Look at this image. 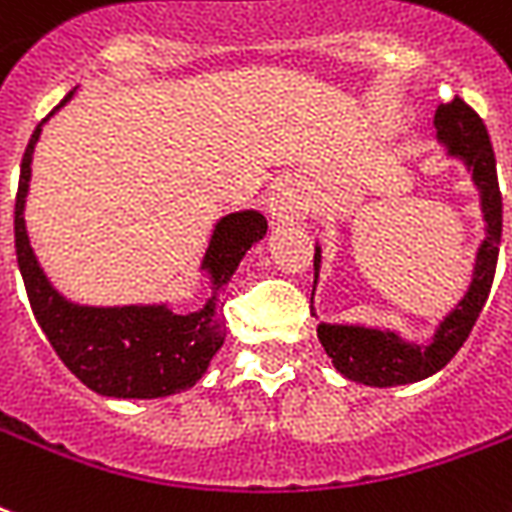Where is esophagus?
Returning a JSON list of instances; mask_svg holds the SVG:
<instances>
[{"label":"esophagus","instance_id":"esophagus-1","mask_svg":"<svg viewBox=\"0 0 512 512\" xmlns=\"http://www.w3.org/2000/svg\"><path fill=\"white\" fill-rule=\"evenodd\" d=\"M306 212L303 206V198L292 185H279L268 195V214H271L276 222H292L300 220Z\"/></svg>","mask_w":512,"mask_h":512}]
</instances>
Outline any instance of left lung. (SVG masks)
<instances>
[{"instance_id":"8db88e82","label":"left lung","mask_w":512,"mask_h":512,"mask_svg":"<svg viewBox=\"0 0 512 512\" xmlns=\"http://www.w3.org/2000/svg\"><path fill=\"white\" fill-rule=\"evenodd\" d=\"M438 142L446 144L448 155L462 158L467 169L473 171V182L481 193V212L486 220V239L475 252L473 282L464 292V298L451 308L438 325L427 346L400 338L392 330L362 325H322L317 335L325 346L327 357L333 360L335 370L349 381L365 386H403L429 378L454 360L462 349L467 335L481 317L486 298H489L494 271H497L499 239H502V195L497 182V161L491 150L489 131L483 126L470 104L459 96L448 104H440L435 112ZM319 268H322V249L314 252V287H317Z\"/></svg>"}]
</instances>
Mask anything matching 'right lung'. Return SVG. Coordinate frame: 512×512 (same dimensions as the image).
I'll use <instances>...</instances> for the list:
<instances>
[{"mask_svg": "<svg viewBox=\"0 0 512 512\" xmlns=\"http://www.w3.org/2000/svg\"><path fill=\"white\" fill-rule=\"evenodd\" d=\"M58 104L53 112L72 99ZM50 112V115H53ZM48 115V117H50ZM45 117V120H48ZM42 120V123H45ZM42 123L34 128L29 147L23 152L21 179L15 195V255L21 268L31 311L42 333L48 335L66 368L88 389L120 400H152L177 395L204 376L209 362L225 341L222 306L230 276L239 268L249 247L263 239L268 222L255 209L225 214L214 225L201 271L212 279V298L204 308L177 314L166 303L152 306H80L66 300L39 268L37 255L26 233V195L31 179V155L42 134Z\"/></svg>", "mask_w": 512, "mask_h": 512, "instance_id": "add662e5", "label": "right lung"}]
</instances>
